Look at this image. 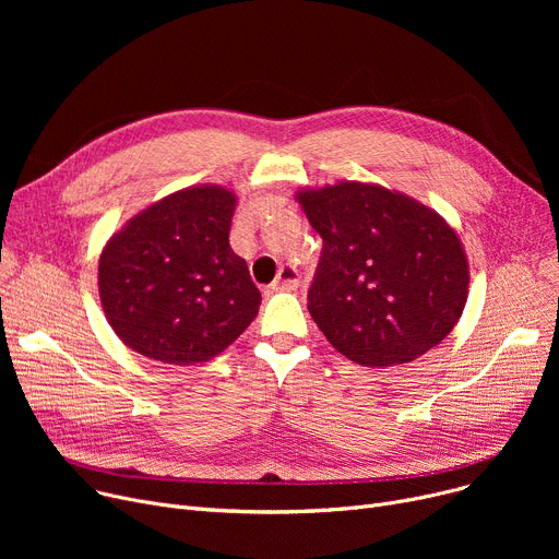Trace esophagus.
<instances>
[{
    "mask_svg": "<svg viewBox=\"0 0 559 559\" xmlns=\"http://www.w3.org/2000/svg\"><path fill=\"white\" fill-rule=\"evenodd\" d=\"M299 283H301V276H299V270L295 267V264H283L272 287L283 289V292H295L299 287Z\"/></svg>",
    "mask_w": 559,
    "mask_h": 559,
    "instance_id": "obj_1",
    "label": "esophagus"
}]
</instances>
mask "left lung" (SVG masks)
<instances>
[{
	"mask_svg": "<svg viewBox=\"0 0 559 559\" xmlns=\"http://www.w3.org/2000/svg\"><path fill=\"white\" fill-rule=\"evenodd\" d=\"M297 199L324 240L308 310L342 356L365 367L413 362L453 331L468 264L435 211L356 181Z\"/></svg>",
	"mask_w": 559,
	"mask_h": 559,
	"instance_id": "obj_1",
	"label": "left lung"
}]
</instances>
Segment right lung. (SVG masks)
I'll return each instance as SVG.
<instances>
[{
  "label": "right lung",
  "mask_w": 559,
  "mask_h": 559,
  "mask_svg": "<svg viewBox=\"0 0 559 559\" xmlns=\"http://www.w3.org/2000/svg\"><path fill=\"white\" fill-rule=\"evenodd\" d=\"M235 197L219 186L174 192L135 215L99 258V297L127 346L165 365L215 358L260 308L228 233Z\"/></svg>",
  "instance_id": "obj_1"
}]
</instances>
